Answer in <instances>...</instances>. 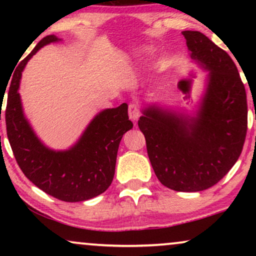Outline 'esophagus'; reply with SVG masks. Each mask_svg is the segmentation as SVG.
<instances>
[{"mask_svg": "<svg viewBox=\"0 0 256 256\" xmlns=\"http://www.w3.org/2000/svg\"><path fill=\"white\" fill-rule=\"evenodd\" d=\"M128 114L130 120H138L141 115V110H140V104L138 102H130L128 106Z\"/></svg>", "mask_w": 256, "mask_h": 256, "instance_id": "1", "label": "esophagus"}]
</instances>
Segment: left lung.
Segmentation results:
<instances>
[{"label": "left lung", "instance_id": "obj_1", "mask_svg": "<svg viewBox=\"0 0 256 256\" xmlns=\"http://www.w3.org/2000/svg\"><path fill=\"white\" fill-rule=\"evenodd\" d=\"M191 57L210 70L197 118L186 120L158 108L143 110L138 128L157 178L174 191L216 185L241 155L247 134V96L226 51L199 31H183Z\"/></svg>", "mask_w": 256, "mask_h": 256}]
</instances>
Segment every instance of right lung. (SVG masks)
Segmentation results:
<instances>
[{"label": "right lung", "instance_id": "1", "mask_svg": "<svg viewBox=\"0 0 256 256\" xmlns=\"http://www.w3.org/2000/svg\"><path fill=\"white\" fill-rule=\"evenodd\" d=\"M58 38L44 37L23 59L12 76L6 107V135L16 162L45 194L62 202L88 200L107 190L115 174L118 144L132 128L128 104L98 114L79 142L66 152H54L42 144L23 115L18 90L20 79L28 60L42 46Z\"/></svg>", "mask_w": 256, "mask_h": 256}]
</instances>
